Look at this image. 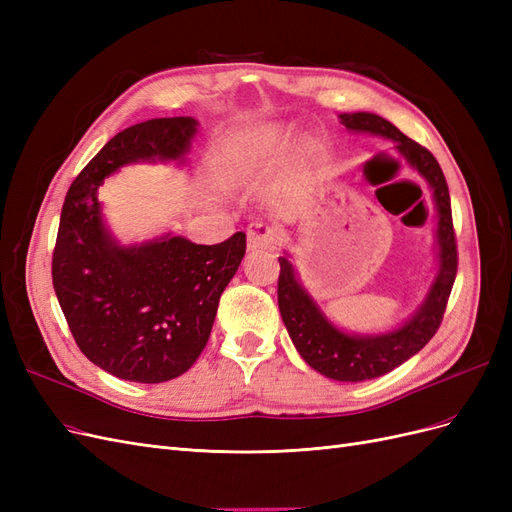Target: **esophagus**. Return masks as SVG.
Here are the masks:
<instances>
[{
	"instance_id": "esophagus-1",
	"label": "esophagus",
	"mask_w": 512,
	"mask_h": 512,
	"mask_svg": "<svg viewBox=\"0 0 512 512\" xmlns=\"http://www.w3.org/2000/svg\"><path fill=\"white\" fill-rule=\"evenodd\" d=\"M275 230L265 226V224H250L247 228V250L250 252H260V250H269L275 243Z\"/></svg>"
}]
</instances>
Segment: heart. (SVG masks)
<instances>
[{
    "instance_id": "b5f03b06",
    "label": "heart",
    "mask_w": 512,
    "mask_h": 512,
    "mask_svg": "<svg viewBox=\"0 0 512 512\" xmlns=\"http://www.w3.org/2000/svg\"><path fill=\"white\" fill-rule=\"evenodd\" d=\"M286 141L288 134L275 126L247 130L220 149L213 160V175L228 185L252 179L282 156Z\"/></svg>"
}]
</instances>
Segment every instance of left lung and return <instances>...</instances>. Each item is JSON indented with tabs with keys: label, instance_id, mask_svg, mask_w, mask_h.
<instances>
[{
	"label": "left lung",
	"instance_id": "8db88e82",
	"mask_svg": "<svg viewBox=\"0 0 512 512\" xmlns=\"http://www.w3.org/2000/svg\"><path fill=\"white\" fill-rule=\"evenodd\" d=\"M339 121L346 130L356 134H374L393 141V149L406 160L410 168L421 175L436 205V275L416 312L395 327L393 331L361 335L339 329L327 318L307 288L301 284L297 267L290 262V254L280 256V282H277V303L286 324V331L303 361L318 374L339 382H363L389 374L410 356L421 350L436 335L448 294H451L457 275V245L453 232L451 196L438 160L414 143L404 132H399L391 121L376 113H342Z\"/></svg>",
	"mask_w": 512,
	"mask_h": 512
}]
</instances>
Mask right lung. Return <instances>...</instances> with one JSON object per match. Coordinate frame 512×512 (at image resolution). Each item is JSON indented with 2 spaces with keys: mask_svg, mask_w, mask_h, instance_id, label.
I'll return each mask as SVG.
<instances>
[{
  "mask_svg": "<svg viewBox=\"0 0 512 512\" xmlns=\"http://www.w3.org/2000/svg\"><path fill=\"white\" fill-rule=\"evenodd\" d=\"M194 117H162L115 134L74 179L61 207L53 286L76 346L121 380L158 384L188 371L207 346L224 288L245 256V235L196 245L162 232L123 245L106 226L98 190L138 162L185 166Z\"/></svg>",
  "mask_w": 512,
  "mask_h": 512,
  "instance_id": "obj_1",
  "label": "right lung"
}]
</instances>
